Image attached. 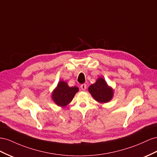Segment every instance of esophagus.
I'll list each match as a JSON object with an SVG mask.
<instances>
[{
	"label": "esophagus",
	"mask_w": 157,
	"mask_h": 157,
	"mask_svg": "<svg viewBox=\"0 0 157 157\" xmlns=\"http://www.w3.org/2000/svg\"><path fill=\"white\" fill-rule=\"evenodd\" d=\"M80 88L82 90H85L86 88V84H82L81 85H80Z\"/></svg>",
	"instance_id": "34e87169"
}]
</instances>
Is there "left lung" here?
<instances>
[{
    "mask_svg": "<svg viewBox=\"0 0 157 157\" xmlns=\"http://www.w3.org/2000/svg\"><path fill=\"white\" fill-rule=\"evenodd\" d=\"M88 91L94 98L100 103L108 102L113 96V90L109 88L102 78H100L96 83L88 88Z\"/></svg>",
    "mask_w": 157,
    "mask_h": 157,
    "instance_id": "obj_1",
    "label": "left lung"
}]
</instances>
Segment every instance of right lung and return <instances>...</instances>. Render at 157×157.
Segmentation results:
<instances>
[{
  "mask_svg": "<svg viewBox=\"0 0 157 157\" xmlns=\"http://www.w3.org/2000/svg\"><path fill=\"white\" fill-rule=\"evenodd\" d=\"M78 91L77 87H69L65 82L60 81L58 83L57 87L53 92L52 98L58 105L65 106L71 102Z\"/></svg>",
  "mask_w": 157,
  "mask_h": 157,
  "instance_id": "right-lung-1",
  "label": "right lung"
}]
</instances>
